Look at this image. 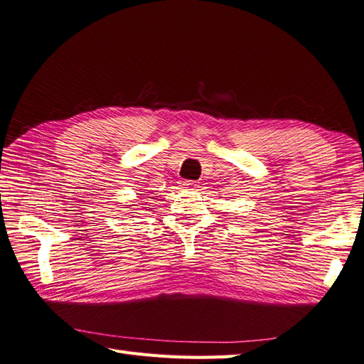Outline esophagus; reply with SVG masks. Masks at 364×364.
<instances>
[{"label": "esophagus", "mask_w": 364, "mask_h": 364, "mask_svg": "<svg viewBox=\"0 0 364 364\" xmlns=\"http://www.w3.org/2000/svg\"><path fill=\"white\" fill-rule=\"evenodd\" d=\"M180 184H181V188H186V189H197V188H200V184L197 181H189V180H184Z\"/></svg>", "instance_id": "1"}]
</instances>
